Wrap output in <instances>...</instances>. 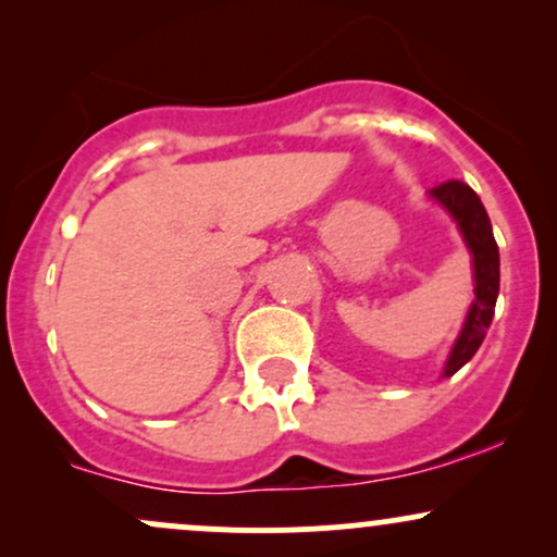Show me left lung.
Returning a JSON list of instances; mask_svg holds the SVG:
<instances>
[{"label": "left lung", "instance_id": "1", "mask_svg": "<svg viewBox=\"0 0 557 557\" xmlns=\"http://www.w3.org/2000/svg\"><path fill=\"white\" fill-rule=\"evenodd\" d=\"M434 203L445 209L458 225V233L471 253V270H474V300L466 311L463 327L447 354L443 376H453L471 356L476 354L487 335L492 317H495L497 293H500V251H497L495 235L487 209L482 207L479 196L461 181H447L430 190Z\"/></svg>", "mask_w": 557, "mask_h": 557}]
</instances>
